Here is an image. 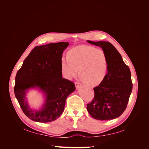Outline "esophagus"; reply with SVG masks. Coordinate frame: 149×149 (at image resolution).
I'll return each instance as SVG.
<instances>
[{
	"label": "esophagus",
	"instance_id": "34e87169",
	"mask_svg": "<svg viewBox=\"0 0 149 149\" xmlns=\"http://www.w3.org/2000/svg\"><path fill=\"white\" fill-rule=\"evenodd\" d=\"M75 85L76 89H79V87H80V86L81 85V84L80 83H79V82H75Z\"/></svg>",
	"mask_w": 149,
	"mask_h": 149
}]
</instances>
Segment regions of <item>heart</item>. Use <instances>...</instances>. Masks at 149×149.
<instances>
[{
    "label": "heart",
    "instance_id": "obj_1",
    "mask_svg": "<svg viewBox=\"0 0 149 149\" xmlns=\"http://www.w3.org/2000/svg\"><path fill=\"white\" fill-rule=\"evenodd\" d=\"M107 67L105 52L101 49L86 45L75 47L68 52L67 58H63L61 61L62 73L66 79L71 80L80 73L81 79L92 86L103 81Z\"/></svg>",
    "mask_w": 149,
    "mask_h": 149
}]
</instances>
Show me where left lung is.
Wrapping results in <instances>:
<instances>
[{
    "instance_id": "8db88e82",
    "label": "left lung",
    "mask_w": 149,
    "mask_h": 149,
    "mask_svg": "<svg viewBox=\"0 0 149 149\" xmlns=\"http://www.w3.org/2000/svg\"><path fill=\"white\" fill-rule=\"evenodd\" d=\"M86 42L102 48L108 62L106 77L102 83L93 88L94 98L88 104V111L92 117L98 120L118 118L126 109L132 90L130 69L111 43Z\"/></svg>"
}]
</instances>
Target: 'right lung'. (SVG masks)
I'll list each match as a JSON object with an SVG mask.
<instances>
[{"instance_id":"1","label":"right lung","mask_w":149,"mask_h":149,"mask_svg":"<svg viewBox=\"0 0 149 149\" xmlns=\"http://www.w3.org/2000/svg\"><path fill=\"white\" fill-rule=\"evenodd\" d=\"M69 45L58 42L35 47L17 72L14 94L31 120L45 123L57 119L64 111L67 97L75 90L74 83L62 77V54ZM31 89L44 95V103L38 109L28 104L26 94Z\"/></svg>"}]
</instances>
